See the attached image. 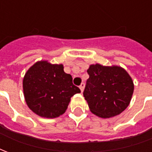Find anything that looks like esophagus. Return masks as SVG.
<instances>
[{
  "instance_id": "34e87169",
  "label": "esophagus",
  "mask_w": 152,
  "mask_h": 152,
  "mask_svg": "<svg viewBox=\"0 0 152 152\" xmlns=\"http://www.w3.org/2000/svg\"><path fill=\"white\" fill-rule=\"evenodd\" d=\"M84 87H85V83H81L80 86H79V88H80L81 91H82V92L83 91Z\"/></svg>"
}]
</instances>
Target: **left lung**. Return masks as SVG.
<instances>
[{"label": "left lung", "mask_w": 152, "mask_h": 152, "mask_svg": "<svg viewBox=\"0 0 152 152\" xmlns=\"http://www.w3.org/2000/svg\"><path fill=\"white\" fill-rule=\"evenodd\" d=\"M83 91L91 112L102 118L121 113L132 98L134 83L126 69L117 66L91 65Z\"/></svg>", "instance_id": "obj_1"}]
</instances>
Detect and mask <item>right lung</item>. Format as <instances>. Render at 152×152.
Returning <instances> with one entry per match:
<instances>
[{
  "instance_id": "right-lung-1",
  "label": "right lung",
  "mask_w": 152,
  "mask_h": 152,
  "mask_svg": "<svg viewBox=\"0 0 152 152\" xmlns=\"http://www.w3.org/2000/svg\"><path fill=\"white\" fill-rule=\"evenodd\" d=\"M72 76L64 72L63 65L37 61L23 77L24 97L33 113L46 118L65 113L72 96L80 93L73 84Z\"/></svg>"
}]
</instances>
